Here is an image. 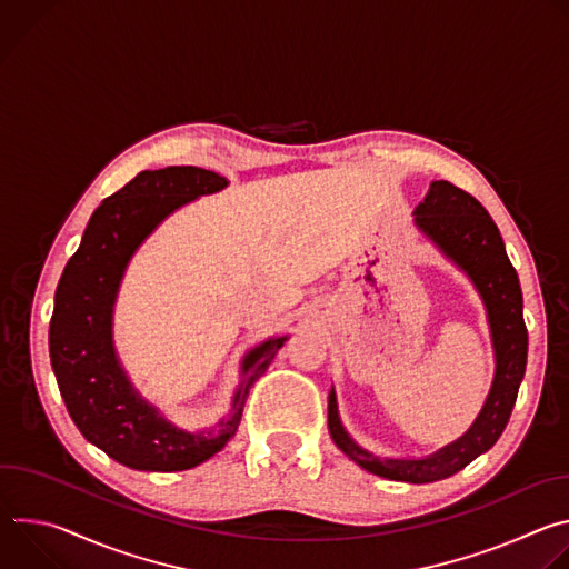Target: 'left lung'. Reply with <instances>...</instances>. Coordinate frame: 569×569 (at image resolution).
<instances>
[{
	"label": "left lung",
	"instance_id": "1",
	"mask_svg": "<svg viewBox=\"0 0 569 569\" xmlns=\"http://www.w3.org/2000/svg\"><path fill=\"white\" fill-rule=\"evenodd\" d=\"M415 213L417 224L466 270L489 310L498 362L491 393L472 428L426 459H380L362 450L340 423L333 389L329 393V430L336 446L360 468L393 481L428 483L466 468L475 457L493 448L505 432L527 367V327L520 281L489 211L463 189L441 180L432 184Z\"/></svg>",
	"mask_w": 569,
	"mask_h": 569
}]
</instances>
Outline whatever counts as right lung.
Masks as SVG:
<instances>
[{"mask_svg":"<svg viewBox=\"0 0 569 569\" xmlns=\"http://www.w3.org/2000/svg\"><path fill=\"white\" fill-rule=\"evenodd\" d=\"M224 187V178L196 167L141 171L92 213L56 288L49 353L67 412L90 443L134 470H189L222 450L236 435L250 387L286 342L268 340L248 353L231 415L200 435L161 419L132 389L114 356L112 303L130 257L171 211Z\"/></svg>","mask_w":569,"mask_h":569,"instance_id":"add662e5","label":"right lung"}]
</instances>
